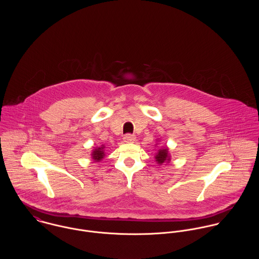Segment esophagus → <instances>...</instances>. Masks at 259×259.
I'll return each instance as SVG.
<instances>
[{"label": "esophagus", "instance_id": "1", "mask_svg": "<svg viewBox=\"0 0 259 259\" xmlns=\"http://www.w3.org/2000/svg\"><path fill=\"white\" fill-rule=\"evenodd\" d=\"M123 142L124 143H135L136 142V137L134 135H125L123 137Z\"/></svg>", "mask_w": 259, "mask_h": 259}]
</instances>
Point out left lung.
I'll use <instances>...</instances> for the list:
<instances>
[{"mask_svg":"<svg viewBox=\"0 0 259 259\" xmlns=\"http://www.w3.org/2000/svg\"><path fill=\"white\" fill-rule=\"evenodd\" d=\"M156 145H158V143L155 144V146ZM154 159L157 162V164H159V165H161L163 163H166V164L169 163L170 153H169L168 148L166 146L163 148H156V151L154 153Z\"/></svg>","mask_w":259,"mask_h":259,"instance_id":"left-lung-1","label":"left lung"}]
</instances>
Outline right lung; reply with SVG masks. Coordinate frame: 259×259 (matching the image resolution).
<instances>
[{
    "label": "right lung",
    "instance_id": "1",
    "mask_svg": "<svg viewBox=\"0 0 259 259\" xmlns=\"http://www.w3.org/2000/svg\"><path fill=\"white\" fill-rule=\"evenodd\" d=\"M106 147L104 145L100 146V147H96L92 150V153H91V156H92V159L95 161V162H100L102 161V159H104L105 155H106Z\"/></svg>",
    "mask_w": 259,
    "mask_h": 259
}]
</instances>
